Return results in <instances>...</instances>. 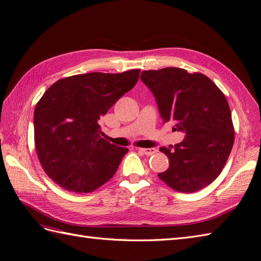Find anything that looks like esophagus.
<instances>
[{
	"label": "esophagus",
	"instance_id": "34e87169",
	"mask_svg": "<svg viewBox=\"0 0 261 261\" xmlns=\"http://www.w3.org/2000/svg\"><path fill=\"white\" fill-rule=\"evenodd\" d=\"M139 150L143 153H145L146 155H152L156 152L155 148H139Z\"/></svg>",
	"mask_w": 261,
	"mask_h": 261
}]
</instances>
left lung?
Segmentation results:
<instances>
[{
  "label": "left lung",
  "instance_id": "obj_1",
  "mask_svg": "<svg viewBox=\"0 0 261 261\" xmlns=\"http://www.w3.org/2000/svg\"><path fill=\"white\" fill-rule=\"evenodd\" d=\"M141 81L152 91L165 123L186 133L174 149L161 147L170 167L158 176L179 193H194L222 172L234 144L231 110L224 93L209 77L167 67L144 70Z\"/></svg>",
  "mask_w": 261,
  "mask_h": 261
}]
</instances>
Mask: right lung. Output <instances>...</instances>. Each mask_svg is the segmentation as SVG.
<instances>
[{"label": "right lung", "mask_w": 261, "mask_h": 261, "mask_svg": "<svg viewBox=\"0 0 261 261\" xmlns=\"http://www.w3.org/2000/svg\"><path fill=\"white\" fill-rule=\"evenodd\" d=\"M140 69L120 74L88 73L62 78L35 109L38 159L55 184L91 193L111 179L127 148L101 138L99 120L138 82Z\"/></svg>", "instance_id": "obj_1"}]
</instances>
